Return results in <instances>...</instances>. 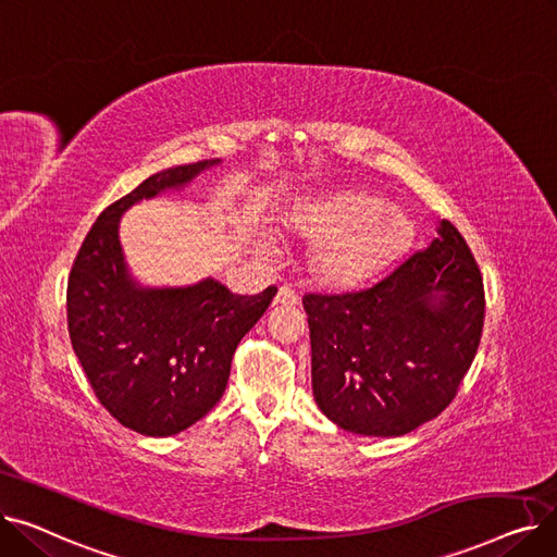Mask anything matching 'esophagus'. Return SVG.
Returning <instances> with one entry per match:
<instances>
[{
	"label": "esophagus",
	"mask_w": 557,
	"mask_h": 557,
	"mask_svg": "<svg viewBox=\"0 0 557 557\" xmlns=\"http://www.w3.org/2000/svg\"><path fill=\"white\" fill-rule=\"evenodd\" d=\"M298 302H300V298L296 296V290L288 288V286H280L277 296H275V300H273L275 307H296Z\"/></svg>",
	"instance_id": "1"
}]
</instances>
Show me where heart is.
I'll return each instance as SVG.
<instances>
[{
  "label": "heart",
  "instance_id": "obj_1",
  "mask_svg": "<svg viewBox=\"0 0 557 557\" xmlns=\"http://www.w3.org/2000/svg\"><path fill=\"white\" fill-rule=\"evenodd\" d=\"M284 225L313 244L311 273L330 288H357L411 248L416 223L363 187H341L294 205Z\"/></svg>",
  "mask_w": 557,
  "mask_h": 557
}]
</instances>
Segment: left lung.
I'll return each instance as SVG.
<instances>
[{"mask_svg":"<svg viewBox=\"0 0 557 557\" xmlns=\"http://www.w3.org/2000/svg\"><path fill=\"white\" fill-rule=\"evenodd\" d=\"M311 384L320 411L345 431L404 435L441 416L481 343L485 290L454 223L370 288L302 298Z\"/></svg>","mask_w":557,"mask_h":557,"instance_id":"left-lung-1","label":"left lung"}]
</instances>
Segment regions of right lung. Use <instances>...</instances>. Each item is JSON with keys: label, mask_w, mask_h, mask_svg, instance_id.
Masks as SVG:
<instances>
[{"label": "right lung", "mask_w": 557, "mask_h": 557, "mask_svg": "<svg viewBox=\"0 0 557 557\" xmlns=\"http://www.w3.org/2000/svg\"><path fill=\"white\" fill-rule=\"evenodd\" d=\"M164 169L99 214L67 282L74 352L106 411L141 435H175L223 397L234 349L277 294L234 296L214 280L185 288H141L120 246V219L141 198L187 185L216 164Z\"/></svg>", "instance_id": "obj_1"}]
</instances>
